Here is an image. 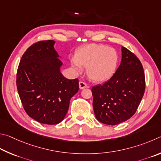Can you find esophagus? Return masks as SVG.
Returning <instances> with one entry per match:
<instances>
[{"mask_svg":"<svg viewBox=\"0 0 161 161\" xmlns=\"http://www.w3.org/2000/svg\"><path fill=\"white\" fill-rule=\"evenodd\" d=\"M79 88H80V90H83L86 88H88V86H87V84L86 83L83 82V81H80V82H79Z\"/></svg>","mask_w":161,"mask_h":161,"instance_id":"esophagus-1","label":"esophagus"}]
</instances>
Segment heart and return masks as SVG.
Wrapping results in <instances>:
<instances>
[{"instance_id": "1", "label": "heart", "mask_w": 161, "mask_h": 161, "mask_svg": "<svg viewBox=\"0 0 161 161\" xmlns=\"http://www.w3.org/2000/svg\"><path fill=\"white\" fill-rule=\"evenodd\" d=\"M118 59L117 53L113 48L103 44H88L76 51L75 57L70 59V65L78 73L82 72V67L86 68L90 80L103 83L114 75Z\"/></svg>"}]
</instances>
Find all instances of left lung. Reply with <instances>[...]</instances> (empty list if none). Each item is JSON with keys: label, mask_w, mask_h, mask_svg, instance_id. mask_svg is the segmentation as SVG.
<instances>
[{"label": "left lung", "mask_w": 161, "mask_h": 161, "mask_svg": "<svg viewBox=\"0 0 161 161\" xmlns=\"http://www.w3.org/2000/svg\"><path fill=\"white\" fill-rule=\"evenodd\" d=\"M142 64L122 47V61L116 72L103 85L92 88L95 116L99 122L116 125L133 116L145 91Z\"/></svg>", "instance_id": "1"}]
</instances>
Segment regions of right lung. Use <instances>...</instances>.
Instances as JSON below:
<instances>
[{
	"instance_id": "1",
	"label": "right lung",
	"mask_w": 161,
	"mask_h": 161,
	"mask_svg": "<svg viewBox=\"0 0 161 161\" xmlns=\"http://www.w3.org/2000/svg\"><path fill=\"white\" fill-rule=\"evenodd\" d=\"M55 43L47 40L32 44L22 55L17 73V88L25 112L46 125L64 120L79 89L78 78L69 80L61 73L63 64Z\"/></svg>"
}]
</instances>
